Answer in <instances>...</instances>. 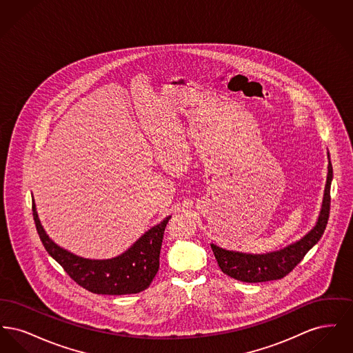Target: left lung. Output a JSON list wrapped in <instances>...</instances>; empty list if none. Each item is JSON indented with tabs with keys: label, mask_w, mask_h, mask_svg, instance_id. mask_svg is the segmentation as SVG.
Here are the masks:
<instances>
[{
	"label": "left lung",
	"mask_w": 353,
	"mask_h": 353,
	"mask_svg": "<svg viewBox=\"0 0 353 353\" xmlns=\"http://www.w3.org/2000/svg\"><path fill=\"white\" fill-rule=\"evenodd\" d=\"M331 181H332V164L328 163V176L324 190L323 206L316 226L302 239L294 245H290L281 252H270L265 255H252L242 252L223 250L216 245H212V250L217 259L219 269L241 282L258 283L282 279L287 274L302 262L304 255L310 252L318 242L325 230L330 209H331Z\"/></svg>",
	"instance_id": "left-lung-1"
}]
</instances>
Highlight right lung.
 <instances>
[{"mask_svg":"<svg viewBox=\"0 0 353 353\" xmlns=\"http://www.w3.org/2000/svg\"><path fill=\"white\" fill-rule=\"evenodd\" d=\"M33 217L38 235L46 252L63 268L68 276L94 294L125 295L144 291L159 271V258L164 232L170 217L152 228L134 246L112 259L92 261L77 256L57 246L45 233L33 200Z\"/></svg>","mask_w":353,"mask_h":353,"instance_id":"right-lung-1","label":"right lung"}]
</instances>
